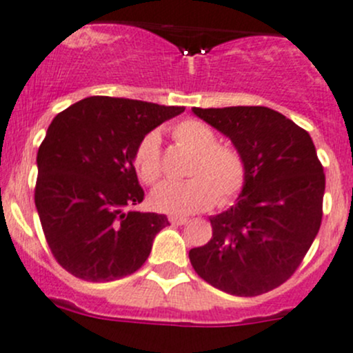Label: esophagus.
<instances>
[{
	"label": "esophagus",
	"instance_id": "obj_1",
	"mask_svg": "<svg viewBox=\"0 0 353 353\" xmlns=\"http://www.w3.org/2000/svg\"><path fill=\"white\" fill-rule=\"evenodd\" d=\"M170 223L175 226H181L185 225V223H188V218H183V216H172V218H170Z\"/></svg>",
	"mask_w": 353,
	"mask_h": 353
}]
</instances>
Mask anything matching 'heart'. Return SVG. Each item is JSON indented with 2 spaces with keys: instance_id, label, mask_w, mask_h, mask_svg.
I'll list each match as a JSON object with an SVG mask.
<instances>
[{
  "instance_id": "heart-1",
  "label": "heart",
  "mask_w": 353,
  "mask_h": 353,
  "mask_svg": "<svg viewBox=\"0 0 353 353\" xmlns=\"http://www.w3.org/2000/svg\"><path fill=\"white\" fill-rule=\"evenodd\" d=\"M172 137L194 152L188 165V180L166 181L151 195L158 211L168 214H192L205 211L216 202L228 204L245 185V161L232 145L218 144L214 130L199 120H183L172 128ZM134 168L144 183H158L163 175L158 132L139 142L134 152Z\"/></svg>"
}]
</instances>
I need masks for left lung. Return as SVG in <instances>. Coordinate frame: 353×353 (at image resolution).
<instances>
[{
  "label": "left lung",
  "instance_id": "1",
  "mask_svg": "<svg viewBox=\"0 0 353 353\" xmlns=\"http://www.w3.org/2000/svg\"><path fill=\"white\" fill-rule=\"evenodd\" d=\"M192 111L225 134L245 161L242 194L209 218L212 236L188 252L192 268L230 295L274 290L300 266L323 219L326 178L312 139L271 108Z\"/></svg>",
  "mask_w": 353,
  "mask_h": 353
}]
</instances>
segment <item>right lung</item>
Masks as SVG:
<instances>
[{
	"label": "right lung",
	"instance_id": "right-lung-1",
	"mask_svg": "<svg viewBox=\"0 0 353 353\" xmlns=\"http://www.w3.org/2000/svg\"><path fill=\"white\" fill-rule=\"evenodd\" d=\"M183 106L92 96L58 113L37 151L34 201L51 254L85 281L135 273L168 218L135 211L144 201L134 168L142 137Z\"/></svg>",
	"mask_w": 353,
	"mask_h": 353
}]
</instances>
